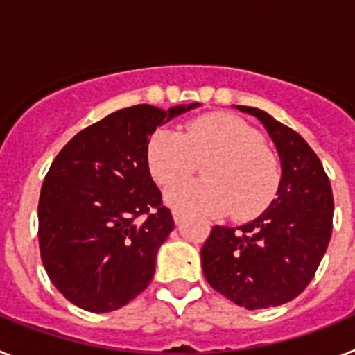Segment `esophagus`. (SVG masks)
I'll return each instance as SVG.
<instances>
[{
    "instance_id": "34e87169",
    "label": "esophagus",
    "mask_w": 355,
    "mask_h": 355,
    "mask_svg": "<svg viewBox=\"0 0 355 355\" xmlns=\"http://www.w3.org/2000/svg\"><path fill=\"white\" fill-rule=\"evenodd\" d=\"M172 216H174L175 224H181V220H183V215H181L180 211H174V213H172Z\"/></svg>"
}]
</instances>
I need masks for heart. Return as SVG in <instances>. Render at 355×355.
Returning a JSON list of instances; mask_svg holds the SVG:
<instances>
[{
	"label": "heart",
	"mask_w": 355,
	"mask_h": 355,
	"mask_svg": "<svg viewBox=\"0 0 355 355\" xmlns=\"http://www.w3.org/2000/svg\"><path fill=\"white\" fill-rule=\"evenodd\" d=\"M203 165L206 180L185 182L167 192L174 211L197 216L231 213L249 220L270 206L281 184V165L259 131L234 115L213 114L162 130L147 146L153 180L168 187Z\"/></svg>",
	"instance_id": "1"
}]
</instances>
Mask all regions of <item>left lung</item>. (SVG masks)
<instances>
[{"instance_id":"1","label":"left lung","mask_w":355,"mask_h":355,"mask_svg":"<svg viewBox=\"0 0 355 355\" xmlns=\"http://www.w3.org/2000/svg\"><path fill=\"white\" fill-rule=\"evenodd\" d=\"M277 147L283 178L277 199L241 227L215 225L200 250L209 286L245 309L281 306L315 277L332 234L334 199L329 175L297 131L252 106Z\"/></svg>"}]
</instances>
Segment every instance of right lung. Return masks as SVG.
I'll list each match as a JSON object with an SVG mask.
<instances>
[{
    "label": "right lung",
    "instance_id": "1",
    "mask_svg": "<svg viewBox=\"0 0 355 355\" xmlns=\"http://www.w3.org/2000/svg\"><path fill=\"white\" fill-rule=\"evenodd\" d=\"M190 106L119 110L72 137L39 199V247L51 283L85 311L108 313L139 297L174 229L150 178V135Z\"/></svg>",
    "mask_w": 355,
    "mask_h": 355
}]
</instances>
